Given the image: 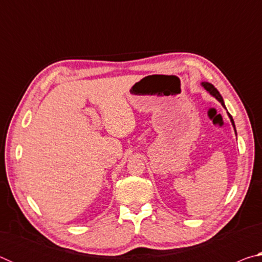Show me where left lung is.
Returning <instances> with one entry per match:
<instances>
[{"instance_id":"obj_1","label":"left lung","mask_w":262,"mask_h":262,"mask_svg":"<svg viewBox=\"0 0 262 262\" xmlns=\"http://www.w3.org/2000/svg\"><path fill=\"white\" fill-rule=\"evenodd\" d=\"M202 84V86L206 89V90L209 92V94L212 96V97H215V98L220 101V103L222 104V106H223V107H225V105H224V101H223V98H222V96H221V94L219 92V90H217V89L212 85V84H210V83H208V82H202L201 83ZM229 114V118H230V120H231V123H232V126H233V128H234V133H236V135H237V132H236V127H234V122H233V119H232V117L231 115H230V113H228Z\"/></svg>"}]
</instances>
